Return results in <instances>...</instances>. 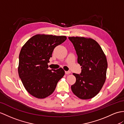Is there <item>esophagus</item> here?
<instances>
[{"label":"esophagus","instance_id":"obj_1","mask_svg":"<svg viewBox=\"0 0 124 124\" xmlns=\"http://www.w3.org/2000/svg\"><path fill=\"white\" fill-rule=\"evenodd\" d=\"M70 73H71V72H70V71H65V74H66V75H68V74H70Z\"/></svg>","mask_w":124,"mask_h":124}]
</instances>
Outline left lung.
Wrapping results in <instances>:
<instances>
[{
  "label": "left lung",
  "mask_w": 124,
  "mask_h": 124,
  "mask_svg": "<svg viewBox=\"0 0 124 124\" xmlns=\"http://www.w3.org/2000/svg\"><path fill=\"white\" fill-rule=\"evenodd\" d=\"M81 66L79 74L73 73L76 83L71 85L72 93L81 99H89L97 95L106 78L107 61L97 41L90 38L69 37Z\"/></svg>",
  "instance_id": "left-lung-1"
}]
</instances>
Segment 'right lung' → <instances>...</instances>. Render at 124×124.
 <instances>
[{
    "label": "right lung",
    "instance_id": "1",
    "mask_svg": "<svg viewBox=\"0 0 124 124\" xmlns=\"http://www.w3.org/2000/svg\"><path fill=\"white\" fill-rule=\"evenodd\" d=\"M66 39L65 36L36 35L21 49L18 68L19 76L27 91L34 97L42 99L50 95L58 81L64 76L62 68L50 70L48 63L54 48Z\"/></svg>",
    "mask_w": 124,
    "mask_h": 124
}]
</instances>
